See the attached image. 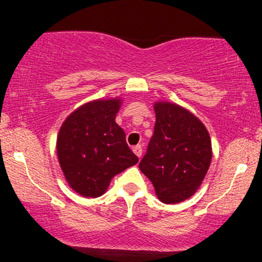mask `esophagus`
<instances>
[{
    "instance_id": "1",
    "label": "esophagus",
    "mask_w": 262,
    "mask_h": 262,
    "mask_svg": "<svg viewBox=\"0 0 262 262\" xmlns=\"http://www.w3.org/2000/svg\"><path fill=\"white\" fill-rule=\"evenodd\" d=\"M133 152L136 153L137 157L141 158V157H142V152H143V150H142V146H136V147H133Z\"/></svg>"
}]
</instances>
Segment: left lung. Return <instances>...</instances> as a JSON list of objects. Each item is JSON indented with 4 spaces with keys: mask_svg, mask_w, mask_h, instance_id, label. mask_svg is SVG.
I'll return each instance as SVG.
<instances>
[{
    "mask_svg": "<svg viewBox=\"0 0 262 262\" xmlns=\"http://www.w3.org/2000/svg\"><path fill=\"white\" fill-rule=\"evenodd\" d=\"M155 132L139 163L158 199L176 204L192 196L212 161V142L204 124L172 102L155 104Z\"/></svg>",
    "mask_w": 262,
    "mask_h": 262,
    "instance_id": "1",
    "label": "left lung"
}]
</instances>
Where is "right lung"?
<instances>
[{
	"instance_id": "1",
	"label": "right lung",
	"mask_w": 262,
	"mask_h": 262,
	"mask_svg": "<svg viewBox=\"0 0 262 262\" xmlns=\"http://www.w3.org/2000/svg\"><path fill=\"white\" fill-rule=\"evenodd\" d=\"M120 105V99L90 101L60 126L58 161L68 185L82 196L102 195L115 175L138 162L115 121Z\"/></svg>"
}]
</instances>
